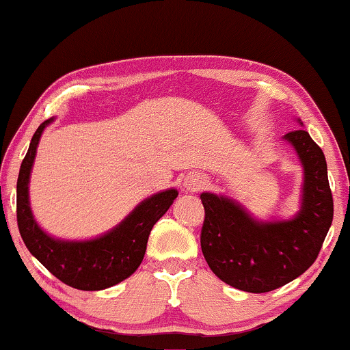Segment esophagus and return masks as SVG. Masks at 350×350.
<instances>
[{
    "mask_svg": "<svg viewBox=\"0 0 350 350\" xmlns=\"http://www.w3.org/2000/svg\"><path fill=\"white\" fill-rule=\"evenodd\" d=\"M205 183H207V181H205V178H204L202 175H200V174H193V175H189L188 178L185 180V188L188 189V191H198L200 188H204Z\"/></svg>",
    "mask_w": 350,
    "mask_h": 350,
    "instance_id": "esophagus-1",
    "label": "esophagus"
}]
</instances>
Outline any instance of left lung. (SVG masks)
I'll list each match as a JSON object with an SVG mask.
<instances>
[{
  "label": "left lung",
  "instance_id": "8db88e82",
  "mask_svg": "<svg viewBox=\"0 0 350 350\" xmlns=\"http://www.w3.org/2000/svg\"><path fill=\"white\" fill-rule=\"evenodd\" d=\"M304 169L303 200L295 218L256 221L232 199L202 193L200 248L213 274L248 293H266L295 280L317 260L333 221V196L323 151L304 129L284 137Z\"/></svg>",
  "mask_w": 350,
  "mask_h": 350
}]
</instances>
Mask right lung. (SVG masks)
I'll use <instances>...</instances> for the list:
<instances>
[{
    "label": "right lung",
    "mask_w": 350,
    "mask_h": 350,
    "mask_svg": "<svg viewBox=\"0 0 350 350\" xmlns=\"http://www.w3.org/2000/svg\"><path fill=\"white\" fill-rule=\"evenodd\" d=\"M52 119L36 129L17 178V224L28 250L52 275L84 291L105 290L131 277L142 265L150 232L178 196L176 189L152 194L137 205L116 228L90 241L51 237L33 218L28 183L41 133Z\"/></svg>",
    "instance_id": "obj_1"
}]
</instances>
